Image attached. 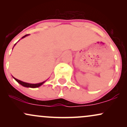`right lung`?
I'll return each instance as SVG.
<instances>
[{
  "label": "right lung",
  "mask_w": 127,
  "mask_h": 127,
  "mask_svg": "<svg viewBox=\"0 0 127 127\" xmlns=\"http://www.w3.org/2000/svg\"><path fill=\"white\" fill-rule=\"evenodd\" d=\"M29 34H26V35L23 36L22 38H24V37H25L26 36H28ZM15 46V45H14ZM14 79H15V81H17V82L19 83L20 84H21V85H23V87H30V88H37V87H40V85H42V84L44 83L45 81L43 82H40V83H38V84H29V83H26V82H23V81H20V80L17 79H16L15 78H14Z\"/></svg>",
  "instance_id": "add662e5"
}]
</instances>
